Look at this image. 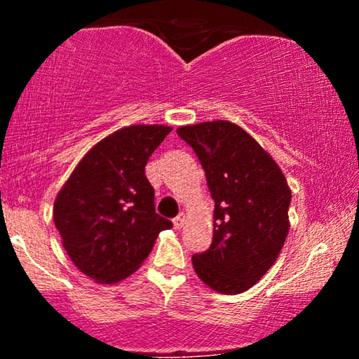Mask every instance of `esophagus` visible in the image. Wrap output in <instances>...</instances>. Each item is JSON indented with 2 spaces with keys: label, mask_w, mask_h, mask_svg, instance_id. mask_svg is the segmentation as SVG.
<instances>
[{
  "label": "esophagus",
  "mask_w": 359,
  "mask_h": 359,
  "mask_svg": "<svg viewBox=\"0 0 359 359\" xmlns=\"http://www.w3.org/2000/svg\"><path fill=\"white\" fill-rule=\"evenodd\" d=\"M184 222H185V214H179V216L174 219V228L175 229H182L184 228Z\"/></svg>",
  "instance_id": "1"
}]
</instances>
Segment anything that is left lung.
<instances>
[{
	"label": "left lung",
	"mask_w": 359,
	"mask_h": 359,
	"mask_svg": "<svg viewBox=\"0 0 359 359\" xmlns=\"http://www.w3.org/2000/svg\"><path fill=\"white\" fill-rule=\"evenodd\" d=\"M196 151L214 199L212 243L192 265L212 290L246 292L277 262L290 229L292 192L271 155L231 121L180 126Z\"/></svg>",
	"instance_id": "8db88e82"
}]
</instances>
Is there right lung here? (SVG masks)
Instances as JSON below:
<instances>
[{
    "label": "right lung",
    "instance_id": "obj_1",
    "mask_svg": "<svg viewBox=\"0 0 359 359\" xmlns=\"http://www.w3.org/2000/svg\"><path fill=\"white\" fill-rule=\"evenodd\" d=\"M172 131L131 125L82 156L53 203V222L69 258L97 283H118L140 269L172 222L155 212L145 165Z\"/></svg>",
    "mask_w": 359,
    "mask_h": 359
}]
</instances>
